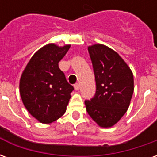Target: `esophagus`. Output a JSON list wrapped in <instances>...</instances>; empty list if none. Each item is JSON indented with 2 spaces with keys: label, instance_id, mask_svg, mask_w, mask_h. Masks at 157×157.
Returning a JSON list of instances; mask_svg holds the SVG:
<instances>
[{
  "label": "esophagus",
  "instance_id": "1",
  "mask_svg": "<svg viewBox=\"0 0 157 157\" xmlns=\"http://www.w3.org/2000/svg\"><path fill=\"white\" fill-rule=\"evenodd\" d=\"M74 88H75V91H78L79 89H80V85H79L78 83L75 84V86H74Z\"/></svg>",
  "mask_w": 157,
  "mask_h": 157
}]
</instances>
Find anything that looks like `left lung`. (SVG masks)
Segmentation results:
<instances>
[{"instance_id":"8db88e82","label":"left lung","mask_w":157,"mask_h":157,"mask_svg":"<svg viewBox=\"0 0 157 157\" xmlns=\"http://www.w3.org/2000/svg\"><path fill=\"white\" fill-rule=\"evenodd\" d=\"M97 90L91 101H86L90 117L102 128H110L127 112L134 92V75L126 62L108 46H88Z\"/></svg>"}]
</instances>
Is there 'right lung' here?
<instances>
[{
	"label": "right lung",
	"mask_w": 157,
	"mask_h": 157,
	"mask_svg": "<svg viewBox=\"0 0 157 157\" xmlns=\"http://www.w3.org/2000/svg\"><path fill=\"white\" fill-rule=\"evenodd\" d=\"M70 47L44 45L33 55L21 75L19 91L22 103L42 124L55 122L66 111L74 88L59 68V62Z\"/></svg>",
	"instance_id": "obj_1"
}]
</instances>
